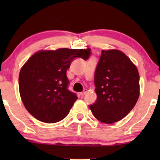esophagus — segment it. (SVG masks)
Masks as SVG:
<instances>
[{
	"label": "esophagus",
	"mask_w": 160,
	"mask_h": 160,
	"mask_svg": "<svg viewBox=\"0 0 160 160\" xmlns=\"http://www.w3.org/2000/svg\"><path fill=\"white\" fill-rule=\"evenodd\" d=\"M87 92H88V89H85L82 92H80V95H81V96H83L84 95H86V93H87Z\"/></svg>",
	"instance_id": "obj_1"
}]
</instances>
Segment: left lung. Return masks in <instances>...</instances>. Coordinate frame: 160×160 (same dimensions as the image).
Masks as SVG:
<instances>
[{"label": "left lung", "instance_id": "8db88e82", "mask_svg": "<svg viewBox=\"0 0 160 160\" xmlns=\"http://www.w3.org/2000/svg\"><path fill=\"white\" fill-rule=\"evenodd\" d=\"M97 100L89 106L102 122L111 124L124 118L140 95L139 74L130 58L118 49L102 50L95 73Z\"/></svg>", "mask_w": 160, "mask_h": 160}]
</instances>
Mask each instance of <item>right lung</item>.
Masks as SVG:
<instances>
[{"label": "right lung", "instance_id": "obj_1", "mask_svg": "<svg viewBox=\"0 0 160 160\" xmlns=\"http://www.w3.org/2000/svg\"><path fill=\"white\" fill-rule=\"evenodd\" d=\"M90 49L60 48L33 54L19 72V94L25 108L37 120L54 123L68 114L75 101L68 90L66 71L77 57L88 59Z\"/></svg>", "mask_w": 160, "mask_h": 160}]
</instances>
